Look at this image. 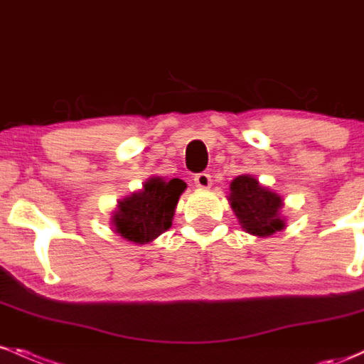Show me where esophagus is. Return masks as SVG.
Here are the masks:
<instances>
[{"label":"esophagus","instance_id":"obj_1","mask_svg":"<svg viewBox=\"0 0 364 364\" xmlns=\"http://www.w3.org/2000/svg\"><path fill=\"white\" fill-rule=\"evenodd\" d=\"M193 181H195L196 186L203 188V190H205V188H210V185H212V178H210V174H208V173L195 174Z\"/></svg>","mask_w":364,"mask_h":364}]
</instances>
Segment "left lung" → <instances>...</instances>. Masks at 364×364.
Segmentation results:
<instances>
[{"instance_id":"obj_1","label":"left lung","mask_w":364,"mask_h":364,"mask_svg":"<svg viewBox=\"0 0 364 364\" xmlns=\"http://www.w3.org/2000/svg\"><path fill=\"white\" fill-rule=\"evenodd\" d=\"M229 202L240 219L241 228L252 235L269 236L284 228L279 217L282 207L281 196L262 186L252 176H237L231 183Z\"/></svg>"}]
</instances>
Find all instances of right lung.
I'll return each instance as SVG.
<instances>
[{"mask_svg":"<svg viewBox=\"0 0 364 364\" xmlns=\"http://www.w3.org/2000/svg\"><path fill=\"white\" fill-rule=\"evenodd\" d=\"M186 185L181 179L173 178L164 181L162 178H150L140 193L119 202L116 212V232L133 243H147L171 228L179 195Z\"/></svg>","mask_w":364,"mask_h":364,"instance_id":"add662e5","label":"right lung"}]
</instances>
